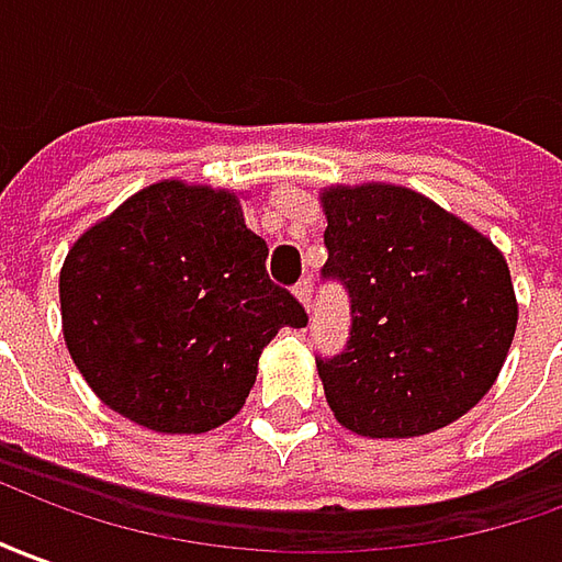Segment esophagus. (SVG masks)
Instances as JSON below:
<instances>
[{
	"label": "esophagus",
	"mask_w": 562,
	"mask_h": 562,
	"mask_svg": "<svg viewBox=\"0 0 562 562\" xmlns=\"http://www.w3.org/2000/svg\"><path fill=\"white\" fill-rule=\"evenodd\" d=\"M293 296L300 300V305H303L305 312H308V303H312V281L305 278V281H300L296 288H293Z\"/></svg>",
	"instance_id": "esophagus-1"
}]
</instances>
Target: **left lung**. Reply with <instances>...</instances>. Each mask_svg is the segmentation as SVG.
Instances as JSON below:
<instances>
[{
  "label": "left lung",
  "instance_id": "8db88e82",
  "mask_svg": "<svg viewBox=\"0 0 562 562\" xmlns=\"http://www.w3.org/2000/svg\"><path fill=\"white\" fill-rule=\"evenodd\" d=\"M324 274L351 296V339L318 361L336 422L361 437H422L495 385L517 330L502 250L462 216L394 183L324 186Z\"/></svg>",
  "mask_w": 562,
  "mask_h": 562
}]
</instances>
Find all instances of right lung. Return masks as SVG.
Returning a JSON list of instances; mask_svg holds the SVG:
<instances>
[{
  "label": "right lung",
  "instance_id": "obj_1",
  "mask_svg": "<svg viewBox=\"0 0 562 562\" xmlns=\"http://www.w3.org/2000/svg\"><path fill=\"white\" fill-rule=\"evenodd\" d=\"M266 257L232 189L158 180L97 220L60 269L64 342L88 389L158 435L229 422L262 348L308 321Z\"/></svg>",
  "mask_w": 562,
  "mask_h": 562
}]
</instances>
